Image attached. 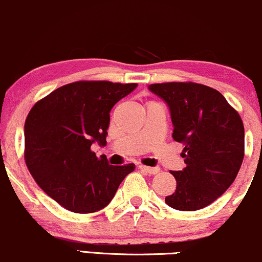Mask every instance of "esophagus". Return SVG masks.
<instances>
[{
  "label": "esophagus",
  "instance_id": "esophagus-1",
  "mask_svg": "<svg viewBox=\"0 0 262 262\" xmlns=\"http://www.w3.org/2000/svg\"><path fill=\"white\" fill-rule=\"evenodd\" d=\"M138 167L141 171L148 173V174H156V173L160 171V168L159 167H148V166H143V165H139Z\"/></svg>",
  "mask_w": 262,
  "mask_h": 262
}]
</instances>
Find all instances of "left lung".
<instances>
[{
	"instance_id": "1",
	"label": "left lung",
	"mask_w": 262,
	"mask_h": 262,
	"mask_svg": "<svg viewBox=\"0 0 262 262\" xmlns=\"http://www.w3.org/2000/svg\"><path fill=\"white\" fill-rule=\"evenodd\" d=\"M148 89L166 102L172 137L184 144L186 166L171 172L177 188L165 202L184 212L207 207L230 188L242 165V119L219 91L202 84L173 81Z\"/></svg>"
}]
</instances>
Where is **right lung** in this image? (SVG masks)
Masks as SVG:
<instances>
[{
  "instance_id": "right-lung-1",
  "label": "right lung",
  "mask_w": 262,
  "mask_h": 262,
  "mask_svg": "<svg viewBox=\"0 0 262 262\" xmlns=\"http://www.w3.org/2000/svg\"><path fill=\"white\" fill-rule=\"evenodd\" d=\"M137 84L76 81L37 102L25 121V162L39 188L73 213L104 208L134 164L110 165L91 145L107 144L111 111Z\"/></svg>"
}]
</instances>
